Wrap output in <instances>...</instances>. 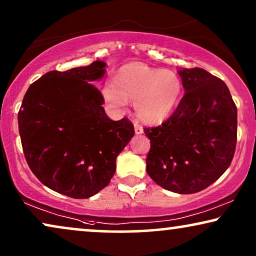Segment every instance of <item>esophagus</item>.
Instances as JSON below:
<instances>
[{
  "mask_svg": "<svg viewBox=\"0 0 256 256\" xmlns=\"http://www.w3.org/2000/svg\"><path fill=\"white\" fill-rule=\"evenodd\" d=\"M134 132H136V134H144V128H142V126L139 125L137 122H134Z\"/></svg>",
  "mask_w": 256,
  "mask_h": 256,
  "instance_id": "obj_1",
  "label": "esophagus"
}]
</instances>
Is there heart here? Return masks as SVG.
I'll return each mask as SVG.
<instances>
[{
	"instance_id": "obj_1",
	"label": "heart",
	"mask_w": 256,
	"mask_h": 256,
	"mask_svg": "<svg viewBox=\"0 0 256 256\" xmlns=\"http://www.w3.org/2000/svg\"><path fill=\"white\" fill-rule=\"evenodd\" d=\"M182 82L172 70H162L136 62L122 66L117 80L108 82L104 100L114 108L134 102V111L142 122L159 124L171 117L182 100Z\"/></svg>"
}]
</instances>
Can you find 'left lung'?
I'll list each match as a JSON object with an SVG mask.
<instances>
[{
    "instance_id": "1",
    "label": "left lung",
    "mask_w": 256,
    "mask_h": 256,
    "mask_svg": "<svg viewBox=\"0 0 256 256\" xmlns=\"http://www.w3.org/2000/svg\"><path fill=\"white\" fill-rule=\"evenodd\" d=\"M182 100L168 120L145 128L151 140L146 171L162 188L192 194L230 168L236 145L238 110L227 85L200 68L179 69Z\"/></svg>"
}]
</instances>
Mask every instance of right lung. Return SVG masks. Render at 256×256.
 Instances as JSON below:
<instances>
[{"instance_id": "add662e5", "label": "right lung", "mask_w": 256, "mask_h": 256, "mask_svg": "<svg viewBox=\"0 0 256 256\" xmlns=\"http://www.w3.org/2000/svg\"><path fill=\"white\" fill-rule=\"evenodd\" d=\"M106 63L49 71L30 85L18 112L26 162L43 185L74 199H86L110 182L116 159L134 128L128 119L114 122L94 82Z\"/></svg>"}]
</instances>
